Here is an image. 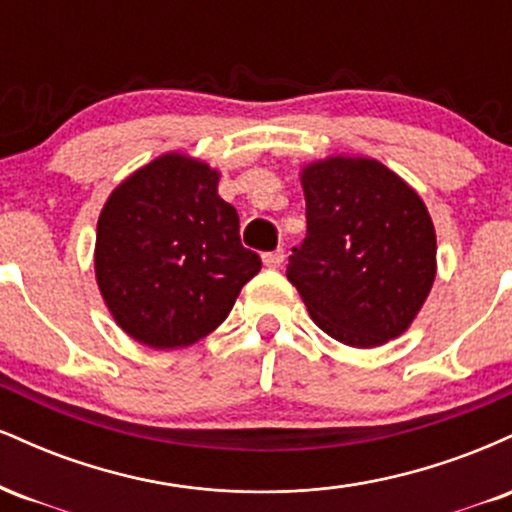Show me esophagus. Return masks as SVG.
I'll list each match as a JSON object with an SVG mask.
<instances>
[{"mask_svg":"<svg viewBox=\"0 0 512 512\" xmlns=\"http://www.w3.org/2000/svg\"><path fill=\"white\" fill-rule=\"evenodd\" d=\"M262 262H264V267H269V269L281 267V264H284V250L279 248V250H272V252H264Z\"/></svg>","mask_w":512,"mask_h":512,"instance_id":"1","label":"esophagus"}]
</instances>
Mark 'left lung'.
Instances as JSON below:
<instances>
[{
	"instance_id": "obj_1",
	"label": "left lung",
	"mask_w": 512,
	"mask_h": 512,
	"mask_svg": "<svg viewBox=\"0 0 512 512\" xmlns=\"http://www.w3.org/2000/svg\"><path fill=\"white\" fill-rule=\"evenodd\" d=\"M308 233L286 276L320 330L370 349L411 325L436 279L421 197L373 158L330 156L301 173Z\"/></svg>"
}]
</instances>
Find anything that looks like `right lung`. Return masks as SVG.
<instances>
[{
    "instance_id": "obj_1",
    "label": "right lung",
    "mask_w": 512,
    "mask_h": 512,
    "mask_svg": "<svg viewBox=\"0 0 512 512\" xmlns=\"http://www.w3.org/2000/svg\"><path fill=\"white\" fill-rule=\"evenodd\" d=\"M216 187L219 173L207 163L166 154L120 182L101 211L98 289L117 325L151 349L214 332L262 269Z\"/></svg>"
}]
</instances>
